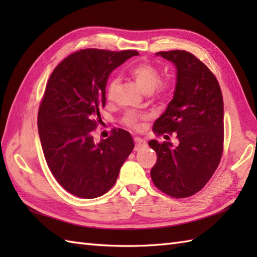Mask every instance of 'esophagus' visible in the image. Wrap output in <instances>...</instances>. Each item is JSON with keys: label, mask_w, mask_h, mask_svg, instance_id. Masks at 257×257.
Wrapping results in <instances>:
<instances>
[{"label": "esophagus", "mask_w": 257, "mask_h": 257, "mask_svg": "<svg viewBox=\"0 0 257 257\" xmlns=\"http://www.w3.org/2000/svg\"><path fill=\"white\" fill-rule=\"evenodd\" d=\"M135 143H136V147H135V151H138L140 150L143 147L146 146V141L144 139H141L139 137H136L135 138Z\"/></svg>", "instance_id": "obj_1"}]
</instances>
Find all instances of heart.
Masks as SVG:
<instances>
[{"instance_id":"obj_1","label":"heart","mask_w":257,"mask_h":257,"mask_svg":"<svg viewBox=\"0 0 257 257\" xmlns=\"http://www.w3.org/2000/svg\"><path fill=\"white\" fill-rule=\"evenodd\" d=\"M129 76L145 94H151L152 91H157V96L161 97L166 96L169 90V85L167 83H160L159 70L150 63H139L134 65L129 69ZM116 86L117 80H111L108 86L109 98L112 97ZM137 120L138 117L135 113H128L124 117V122L128 125H136Z\"/></svg>"}]
</instances>
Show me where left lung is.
Here are the masks:
<instances>
[{
  "mask_svg": "<svg viewBox=\"0 0 257 257\" xmlns=\"http://www.w3.org/2000/svg\"><path fill=\"white\" fill-rule=\"evenodd\" d=\"M176 67L173 98L152 130L158 135H177L170 141L148 145L157 152L151 169L156 187L172 198H187L198 192L219 166L224 139V106L220 85L205 65L185 51L159 52Z\"/></svg>",
  "mask_w": 257,
  "mask_h": 257,
  "instance_id": "obj_1",
  "label": "left lung"
}]
</instances>
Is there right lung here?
Segmentation results:
<instances>
[{
	"instance_id": "right-lung-1",
	"label": "right lung",
	"mask_w": 257,
	"mask_h": 257,
	"mask_svg": "<svg viewBox=\"0 0 257 257\" xmlns=\"http://www.w3.org/2000/svg\"><path fill=\"white\" fill-rule=\"evenodd\" d=\"M136 55L83 50L65 58L48 79L37 117L41 145L54 178L78 198H98L110 190L134 150L132 135L123 129L99 143L91 134L106 105L109 75Z\"/></svg>"
}]
</instances>
